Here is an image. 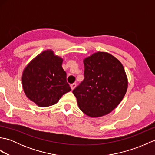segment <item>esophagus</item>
Segmentation results:
<instances>
[{
  "label": "esophagus",
  "mask_w": 155,
  "mask_h": 155,
  "mask_svg": "<svg viewBox=\"0 0 155 155\" xmlns=\"http://www.w3.org/2000/svg\"><path fill=\"white\" fill-rule=\"evenodd\" d=\"M76 86H77V84H76V83H73V84H71V89H72V90H74V88H75V87H76Z\"/></svg>",
  "instance_id": "1"
}]
</instances>
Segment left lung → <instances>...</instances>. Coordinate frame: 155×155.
I'll list each match as a JSON object with an SVG mask.
<instances>
[{
    "instance_id": "left-lung-1",
    "label": "left lung",
    "mask_w": 155,
    "mask_h": 155,
    "mask_svg": "<svg viewBox=\"0 0 155 155\" xmlns=\"http://www.w3.org/2000/svg\"><path fill=\"white\" fill-rule=\"evenodd\" d=\"M83 81L72 91L78 107L87 116L100 117L113 111L127 93L128 79L121 62L106 52L85 58Z\"/></svg>"
}]
</instances>
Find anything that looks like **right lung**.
I'll return each instance as SVG.
<instances>
[{
    "label": "right lung",
    "instance_id": "right-lung-1",
    "mask_svg": "<svg viewBox=\"0 0 155 155\" xmlns=\"http://www.w3.org/2000/svg\"><path fill=\"white\" fill-rule=\"evenodd\" d=\"M62 61L51 49L46 50L32 59L23 71V90L38 107L53 105L71 91L67 82V73L62 67Z\"/></svg>",
    "mask_w": 155,
    "mask_h": 155
}]
</instances>
